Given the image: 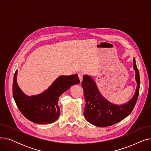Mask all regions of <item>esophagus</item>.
I'll list each match as a JSON object with an SVG mask.
<instances>
[{"label": "esophagus", "mask_w": 151, "mask_h": 151, "mask_svg": "<svg viewBox=\"0 0 151 151\" xmlns=\"http://www.w3.org/2000/svg\"><path fill=\"white\" fill-rule=\"evenodd\" d=\"M83 75H83V73H78V77H79V79H80V82H81L82 80H83Z\"/></svg>", "instance_id": "1"}]
</instances>
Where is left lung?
I'll list each match as a JSON object with an SVG mask.
<instances>
[{
  "instance_id": "left-lung-1",
  "label": "left lung",
  "mask_w": 151,
  "mask_h": 151,
  "mask_svg": "<svg viewBox=\"0 0 151 151\" xmlns=\"http://www.w3.org/2000/svg\"><path fill=\"white\" fill-rule=\"evenodd\" d=\"M133 60L137 88L132 99L124 105H114L107 101L101 96L91 77L83 76L81 83L86 100L84 116L89 123L100 127H108L120 122L132 113L138 97L140 85L139 71L135 59Z\"/></svg>"
}]
</instances>
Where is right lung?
<instances>
[{
    "mask_svg": "<svg viewBox=\"0 0 151 151\" xmlns=\"http://www.w3.org/2000/svg\"><path fill=\"white\" fill-rule=\"evenodd\" d=\"M17 74L16 71L13 82V96L16 104L27 119L40 124H51L58 119L60 114L59 97L71 86L80 83L76 74L61 76L42 93L29 97L18 86Z\"/></svg>",
    "mask_w": 151,
    "mask_h": 151,
    "instance_id": "add662e5",
    "label": "right lung"
}]
</instances>
